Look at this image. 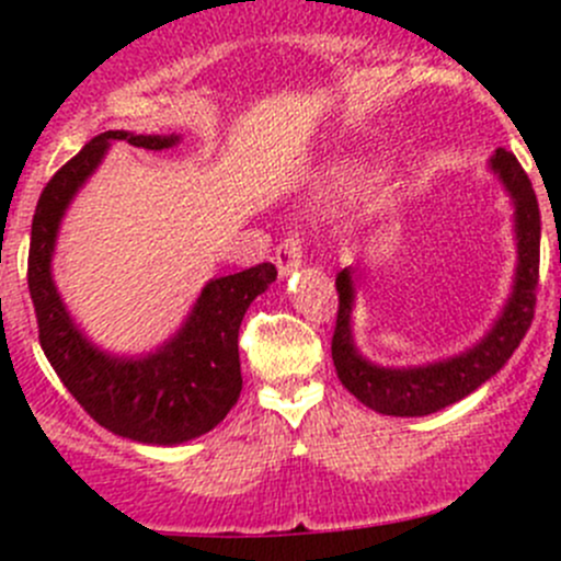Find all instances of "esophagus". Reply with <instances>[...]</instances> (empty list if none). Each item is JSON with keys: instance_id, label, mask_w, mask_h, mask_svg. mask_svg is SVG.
<instances>
[{"instance_id": "1", "label": "esophagus", "mask_w": 561, "mask_h": 561, "mask_svg": "<svg viewBox=\"0 0 561 561\" xmlns=\"http://www.w3.org/2000/svg\"><path fill=\"white\" fill-rule=\"evenodd\" d=\"M276 268H279V276L293 274V271L301 265V239L298 236H287L279 247H276Z\"/></svg>"}]
</instances>
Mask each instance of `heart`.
Returning a JSON list of instances; mask_svg holds the SVG:
<instances>
[{
	"instance_id": "b5f03b06",
	"label": "heart",
	"mask_w": 561,
	"mask_h": 561,
	"mask_svg": "<svg viewBox=\"0 0 561 561\" xmlns=\"http://www.w3.org/2000/svg\"><path fill=\"white\" fill-rule=\"evenodd\" d=\"M344 184V181H333V184L331 186H328V190H331V192H336L339 190V186H342Z\"/></svg>"
}]
</instances>
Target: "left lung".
Instances as JSON below:
<instances>
[{
    "label": "left lung",
    "mask_w": 561,
    "mask_h": 561,
    "mask_svg": "<svg viewBox=\"0 0 561 561\" xmlns=\"http://www.w3.org/2000/svg\"><path fill=\"white\" fill-rule=\"evenodd\" d=\"M491 173L502 181L513 201V230H516V276L513 290L494 325L480 342L450 358L432 360L423 366H377L358 353L353 339L355 282L353 271L336 274L339 312L333 331L331 355L342 386L369 410L396 417H421L456 404L463 396L478 390L485 380L507 364L522 344L535 317L537 271H540V208L529 175L516 157L496 149L489 160Z\"/></svg>",
    "instance_id": "left-lung-1"
}]
</instances>
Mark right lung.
I'll return each mask as SVG.
<instances>
[{"mask_svg":"<svg viewBox=\"0 0 561 561\" xmlns=\"http://www.w3.org/2000/svg\"><path fill=\"white\" fill-rule=\"evenodd\" d=\"M113 140L162 151L173 149L181 138L107 129L45 184L30 244V296L39 347L78 404L107 432L144 445H181L211 432L239 401V328L249 304L276 279V268L260 263L208 282L179 331L151 353L113 355L100 350L67 312L50 260L72 197L98 171Z\"/></svg>","mask_w":561,"mask_h":561,"instance_id":"obj_1","label":"right lung"}]
</instances>
